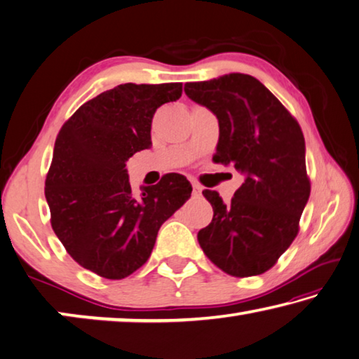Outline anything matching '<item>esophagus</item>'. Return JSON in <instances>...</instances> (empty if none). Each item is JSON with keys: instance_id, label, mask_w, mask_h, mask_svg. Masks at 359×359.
Returning a JSON list of instances; mask_svg holds the SVG:
<instances>
[{"instance_id": "34e87169", "label": "esophagus", "mask_w": 359, "mask_h": 359, "mask_svg": "<svg viewBox=\"0 0 359 359\" xmlns=\"http://www.w3.org/2000/svg\"><path fill=\"white\" fill-rule=\"evenodd\" d=\"M192 194L196 197H198V196H202V186H198L197 183H194L192 184Z\"/></svg>"}]
</instances>
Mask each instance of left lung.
I'll use <instances>...</instances> for the list:
<instances>
[{
    "label": "left lung",
    "mask_w": 359,
    "mask_h": 359,
    "mask_svg": "<svg viewBox=\"0 0 359 359\" xmlns=\"http://www.w3.org/2000/svg\"><path fill=\"white\" fill-rule=\"evenodd\" d=\"M184 92L218 117L213 161L232 163L246 176L229 203L216 191H203L213 219L198 231V243L222 272L238 278L261 275L296 238L310 196L301 126L250 74L187 82Z\"/></svg>",
    "instance_id": "left-lung-1"
}]
</instances>
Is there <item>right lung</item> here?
I'll use <instances>...</instances> for the list:
<instances>
[{
  "instance_id": "add662e5",
  "label": "right lung",
  "mask_w": 359,
  "mask_h": 359,
  "mask_svg": "<svg viewBox=\"0 0 359 359\" xmlns=\"http://www.w3.org/2000/svg\"><path fill=\"white\" fill-rule=\"evenodd\" d=\"M181 93V82H127L86 102L57 135L44 187L50 224L68 255L100 277L122 280L143 266L158 229L191 197L186 176L167 173L137 198L126 168L152 146L157 108Z\"/></svg>"
}]
</instances>
